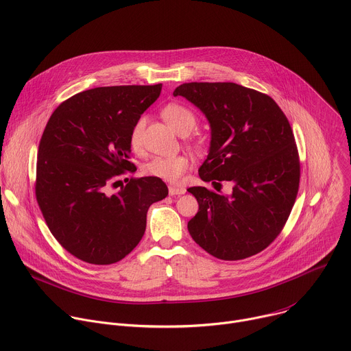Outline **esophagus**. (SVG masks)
I'll return each mask as SVG.
<instances>
[{
    "label": "esophagus",
    "instance_id": "esophagus-1",
    "mask_svg": "<svg viewBox=\"0 0 351 351\" xmlns=\"http://www.w3.org/2000/svg\"><path fill=\"white\" fill-rule=\"evenodd\" d=\"M168 190H169L171 195H180V194L186 193V189L184 187H179V186H169Z\"/></svg>",
    "mask_w": 351,
    "mask_h": 351
}]
</instances>
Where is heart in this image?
Wrapping results in <instances>:
<instances>
[{
    "label": "heart",
    "instance_id": "obj_1",
    "mask_svg": "<svg viewBox=\"0 0 351 351\" xmlns=\"http://www.w3.org/2000/svg\"><path fill=\"white\" fill-rule=\"evenodd\" d=\"M162 118L165 122L179 134L190 133L195 125V117L190 110L179 104H168L162 112ZM143 133H144V118H140L133 125L129 141L134 149H138L143 144ZM190 160L186 156H173V157H154L149 160L143 171L148 176H154L157 179H162L169 183H176L180 180L183 173L189 169Z\"/></svg>",
    "mask_w": 351,
    "mask_h": 351
}]
</instances>
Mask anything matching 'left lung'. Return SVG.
Listing matches in <instances>:
<instances>
[{
    "label": "left lung",
    "instance_id": "obj_1",
    "mask_svg": "<svg viewBox=\"0 0 351 351\" xmlns=\"http://www.w3.org/2000/svg\"><path fill=\"white\" fill-rule=\"evenodd\" d=\"M173 95L194 104L211 128L199 178L233 184L229 195L187 189L198 203L190 236L219 260L263 252L283 229L298 191L300 161L286 115L269 95L236 83H183Z\"/></svg>",
    "mask_w": 351,
    "mask_h": 351
}]
</instances>
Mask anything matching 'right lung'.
I'll list each match as a JSON object with an SVG mask.
<instances>
[{
	"label": "right lung",
	"mask_w": 351,
	"mask_h": 351,
	"mask_svg": "<svg viewBox=\"0 0 351 351\" xmlns=\"http://www.w3.org/2000/svg\"><path fill=\"white\" fill-rule=\"evenodd\" d=\"M161 88V83L90 88L68 98L47 122L36 198L53 236L84 263L125 258L144 234L149 206L168 195L154 176L128 179L108 194L114 179L132 171L130 130Z\"/></svg>",
	"instance_id": "right-lung-1"
}]
</instances>
